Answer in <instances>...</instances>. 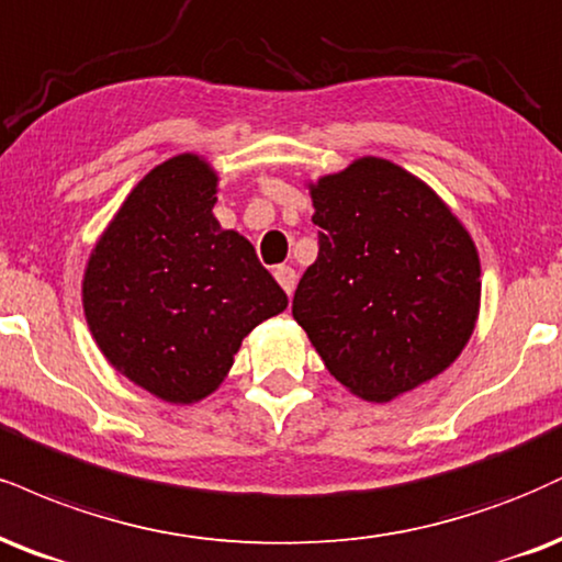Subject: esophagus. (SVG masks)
Wrapping results in <instances>:
<instances>
[{
    "label": "esophagus",
    "mask_w": 562,
    "mask_h": 562,
    "mask_svg": "<svg viewBox=\"0 0 562 562\" xmlns=\"http://www.w3.org/2000/svg\"><path fill=\"white\" fill-rule=\"evenodd\" d=\"M274 280L280 282V288L285 290V293L290 295V293H293L295 280H299V274H295L293 267H277V269H274Z\"/></svg>",
    "instance_id": "34e87169"
}]
</instances>
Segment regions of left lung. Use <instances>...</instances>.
I'll return each mask as SVG.
<instances>
[{
	"label": "left lung",
	"mask_w": 562,
	"mask_h": 562,
	"mask_svg": "<svg viewBox=\"0 0 562 562\" xmlns=\"http://www.w3.org/2000/svg\"><path fill=\"white\" fill-rule=\"evenodd\" d=\"M319 256L295 322L342 387L387 403L435 380L474 335L482 263L463 222L424 180L380 157L308 182Z\"/></svg>",
	"instance_id": "8db88e82"
}]
</instances>
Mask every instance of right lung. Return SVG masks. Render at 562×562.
<instances>
[{
  "label": "right lung",
  "instance_id": "right-lung-1",
  "mask_svg": "<svg viewBox=\"0 0 562 562\" xmlns=\"http://www.w3.org/2000/svg\"><path fill=\"white\" fill-rule=\"evenodd\" d=\"M214 167L161 161L127 193L88 256V329L120 374L165 403L220 387L256 324L288 308L254 246L214 216Z\"/></svg>",
  "mask_w": 562,
  "mask_h": 562
}]
</instances>
